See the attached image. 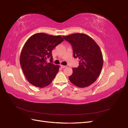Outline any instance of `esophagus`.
<instances>
[{"label": "esophagus", "instance_id": "obj_1", "mask_svg": "<svg viewBox=\"0 0 128 128\" xmlns=\"http://www.w3.org/2000/svg\"><path fill=\"white\" fill-rule=\"evenodd\" d=\"M61 67L62 68H64L66 67V66H64V65H61Z\"/></svg>", "mask_w": 128, "mask_h": 128}]
</instances>
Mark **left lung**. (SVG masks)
<instances>
[{
	"instance_id": "8db88e82",
	"label": "left lung",
	"mask_w": 128,
	"mask_h": 128,
	"mask_svg": "<svg viewBox=\"0 0 128 128\" xmlns=\"http://www.w3.org/2000/svg\"><path fill=\"white\" fill-rule=\"evenodd\" d=\"M63 37L72 45L74 57L80 60L78 67L72 68L69 80L77 87L88 86L95 82L101 72L103 66L101 50L86 34L76 33Z\"/></svg>"
}]
</instances>
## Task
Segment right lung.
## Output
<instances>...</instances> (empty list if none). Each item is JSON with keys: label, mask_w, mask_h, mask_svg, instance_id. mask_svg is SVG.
<instances>
[{"label": "right lung", "mask_w": 128, "mask_h": 128, "mask_svg": "<svg viewBox=\"0 0 128 128\" xmlns=\"http://www.w3.org/2000/svg\"><path fill=\"white\" fill-rule=\"evenodd\" d=\"M64 40L61 36L37 33L26 40L21 52L20 62L30 84L42 88L52 82L59 66L52 64V51ZM48 58H50V63L46 61Z\"/></svg>", "instance_id": "1"}]
</instances>
